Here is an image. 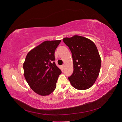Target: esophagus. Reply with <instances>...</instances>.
Segmentation results:
<instances>
[{"label":"esophagus","instance_id":"obj_1","mask_svg":"<svg viewBox=\"0 0 122 122\" xmlns=\"http://www.w3.org/2000/svg\"><path fill=\"white\" fill-rule=\"evenodd\" d=\"M61 67H62V69H65V65H62Z\"/></svg>","mask_w":122,"mask_h":122}]
</instances>
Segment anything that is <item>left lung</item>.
I'll return each instance as SVG.
<instances>
[{
    "instance_id": "1",
    "label": "left lung",
    "mask_w": 122,
    "mask_h": 122,
    "mask_svg": "<svg viewBox=\"0 0 122 122\" xmlns=\"http://www.w3.org/2000/svg\"><path fill=\"white\" fill-rule=\"evenodd\" d=\"M62 40L71 50L73 61V73L68 79L77 90L88 89L95 83L101 68L96 46L91 40L77 35Z\"/></svg>"
}]
</instances>
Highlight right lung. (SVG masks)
<instances>
[{
	"label": "right lung",
	"mask_w": 122,
	"mask_h": 122,
	"mask_svg": "<svg viewBox=\"0 0 122 122\" xmlns=\"http://www.w3.org/2000/svg\"><path fill=\"white\" fill-rule=\"evenodd\" d=\"M61 40L45 41L27 53L23 63L24 76L36 93L50 95L56 88L61 70L55 64L54 52Z\"/></svg>",
	"instance_id": "right-lung-1"
}]
</instances>
